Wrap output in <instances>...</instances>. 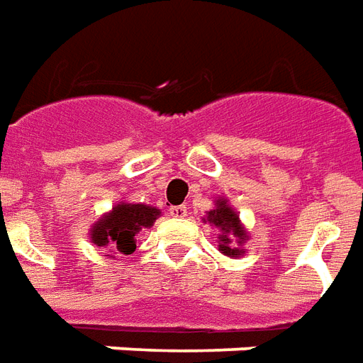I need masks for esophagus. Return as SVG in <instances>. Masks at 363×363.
<instances>
[{
	"instance_id": "34e87169",
	"label": "esophagus",
	"mask_w": 363,
	"mask_h": 363,
	"mask_svg": "<svg viewBox=\"0 0 363 363\" xmlns=\"http://www.w3.org/2000/svg\"><path fill=\"white\" fill-rule=\"evenodd\" d=\"M170 216H174V218H185V216H187V207H185V205L170 207Z\"/></svg>"
}]
</instances>
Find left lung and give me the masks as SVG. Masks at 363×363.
I'll return each instance as SVG.
<instances>
[{"label":"left lung","instance_id":"obj_1","mask_svg":"<svg viewBox=\"0 0 363 363\" xmlns=\"http://www.w3.org/2000/svg\"><path fill=\"white\" fill-rule=\"evenodd\" d=\"M208 222H213L214 226H218V228L224 232L220 236V245H218V250H220L224 255L236 257V255L243 253L242 250H238V247H234V245L230 243L228 234L238 238V243H242L243 240H245V230L242 228V224L238 220V214L226 205V201L218 199L216 208L208 213Z\"/></svg>","mask_w":363,"mask_h":363}]
</instances>
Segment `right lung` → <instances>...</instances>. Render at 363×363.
<instances>
[{
  "label": "right lung",
  "instance_id": "obj_1",
  "mask_svg": "<svg viewBox=\"0 0 363 363\" xmlns=\"http://www.w3.org/2000/svg\"><path fill=\"white\" fill-rule=\"evenodd\" d=\"M158 214L160 211L155 207L121 203L92 226V243L113 253L131 255L137 250V234L143 228H150Z\"/></svg>",
  "mask_w": 363,
  "mask_h": 363
}]
</instances>
